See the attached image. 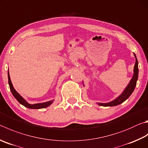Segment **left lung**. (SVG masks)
I'll use <instances>...</instances> for the list:
<instances>
[{
  "mask_svg": "<svg viewBox=\"0 0 148 148\" xmlns=\"http://www.w3.org/2000/svg\"><path fill=\"white\" fill-rule=\"evenodd\" d=\"M134 56H135V59H136V62L135 64V66H134V74L132 78H131V81L129 83L127 87L123 91V92L121 94V95L117 97L116 99H114V100H112L108 103H97L98 105L100 106H103V107H112V106H116L118 105L121 104L123 103V101H125L127 99L130 97L131 94L133 93L134 89L136 87V82L138 80V61L137 59H136L135 53H134Z\"/></svg>",
  "mask_w": 148,
  "mask_h": 148,
  "instance_id": "8db88e82",
  "label": "left lung"
}]
</instances>
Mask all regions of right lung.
<instances>
[{
  "label": "right lung",
  "mask_w": 148,
  "mask_h": 148,
  "mask_svg": "<svg viewBox=\"0 0 148 148\" xmlns=\"http://www.w3.org/2000/svg\"><path fill=\"white\" fill-rule=\"evenodd\" d=\"M8 83H9V86H10V88L11 90V92H12V95L14 96L15 98L21 104H22L23 106H24L26 107L29 109H42V108H46V107L50 106L51 104L53 103V100H50L47 102H44V103H35V104H29L28 103L25 99H24L22 96H21L19 94H18L17 91L15 90V89L13 87V86L12 83V82H11L10 79V74H9V70L8 72Z\"/></svg>",
  "instance_id": "add662e5"
}]
</instances>
